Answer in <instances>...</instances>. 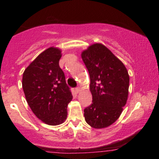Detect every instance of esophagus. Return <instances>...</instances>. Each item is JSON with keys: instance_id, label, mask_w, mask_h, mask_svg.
Masks as SVG:
<instances>
[{"instance_id": "esophagus-1", "label": "esophagus", "mask_w": 159, "mask_h": 159, "mask_svg": "<svg viewBox=\"0 0 159 159\" xmlns=\"http://www.w3.org/2000/svg\"><path fill=\"white\" fill-rule=\"evenodd\" d=\"M80 91H81V89H80L79 87H78V88H76V89H75V91H76V93H78Z\"/></svg>"}]
</instances>
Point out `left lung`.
<instances>
[{
  "label": "left lung",
  "instance_id": "obj_1",
  "mask_svg": "<svg viewBox=\"0 0 159 159\" xmlns=\"http://www.w3.org/2000/svg\"><path fill=\"white\" fill-rule=\"evenodd\" d=\"M89 72L92 103L84 110L85 121L104 129L118 120L129 96V75L124 64L104 44L95 43L81 53Z\"/></svg>",
  "mask_w": 159,
  "mask_h": 159
}]
</instances>
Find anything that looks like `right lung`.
Here are the masks:
<instances>
[{
    "instance_id": "1",
    "label": "right lung",
    "mask_w": 159,
    "mask_h": 159,
    "mask_svg": "<svg viewBox=\"0 0 159 159\" xmlns=\"http://www.w3.org/2000/svg\"><path fill=\"white\" fill-rule=\"evenodd\" d=\"M61 50L51 47L41 52L25 70L22 88L27 102L38 118L49 125L66 120L72 94L59 67Z\"/></svg>"
}]
</instances>
